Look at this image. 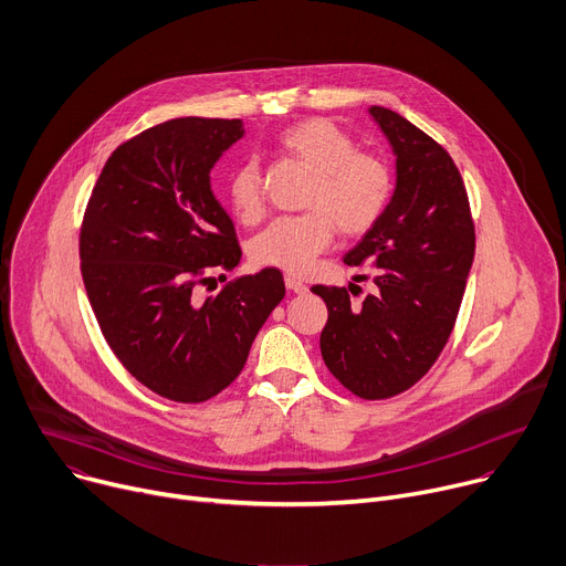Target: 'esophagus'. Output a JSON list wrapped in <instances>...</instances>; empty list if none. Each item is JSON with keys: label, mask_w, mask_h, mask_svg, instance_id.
I'll return each mask as SVG.
<instances>
[{"label": "esophagus", "mask_w": 566, "mask_h": 566, "mask_svg": "<svg viewBox=\"0 0 566 566\" xmlns=\"http://www.w3.org/2000/svg\"><path fill=\"white\" fill-rule=\"evenodd\" d=\"M284 284H286V289L293 291V293H306V284H302L300 280H295V277H291V275L284 277Z\"/></svg>", "instance_id": "1"}]
</instances>
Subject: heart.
Here are the masks:
<instances>
[{
	"label": "heart",
	"mask_w": 566,
	"mask_h": 566,
	"mask_svg": "<svg viewBox=\"0 0 566 566\" xmlns=\"http://www.w3.org/2000/svg\"><path fill=\"white\" fill-rule=\"evenodd\" d=\"M277 146L314 174L302 217L273 221L252 241V260L291 275L312 269L316 256L332 243L334 226L347 237L368 232L386 212L392 196L390 167L356 150V142L327 119H304L280 133ZM228 198L243 223H254L264 212L260 167L241 163L228 180Z\"/></svg>",
	"instance_id": "1"
}]
</instances>
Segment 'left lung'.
Returning <instances> with one entry per match:
<instances>
[{
	"instance_id": "1",
	"label": "left lung",
	"mask_w": 566,
	"mask_h": 566,
	"mask_svg": "<svg viewBox=\"0 0 566 566\" xmlns=\"http://www.w3.org/2000/svg\"><path fill=\"white\" fill-rule=\"evenodd\" d=\"M370 115L397 156V185L381 219L347 254L373 262L375 291L316 284L327 304L321 352L356 397L388 399L418 384L447 345L474 262V221L465 182L449 153L401 115Z\"/></svg>"
}]
</instances>
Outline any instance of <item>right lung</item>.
<instances>
[{
	"label": "right lung",
	"instance_id": "right-lung-1",
	"mask_svg": "<svg viewBox=\"0 0 566 566\" xmlns=\"http://www.w3.org/2000/svg\"><path fill=\"white\" fill-rule=\"evenodd\" d=\"M241 135V119L180 117L130 137L101 171L81 226V273L101 334L139 384L180 403L208 401L239 377L286 293L282 273L264 269L196 295L241 260L210 187Z\"/></svg>",
	"mask_w": 566,
	"mask_h": 566
}]
</instances>
